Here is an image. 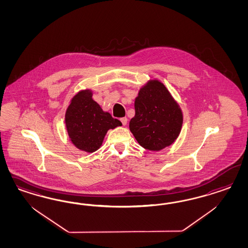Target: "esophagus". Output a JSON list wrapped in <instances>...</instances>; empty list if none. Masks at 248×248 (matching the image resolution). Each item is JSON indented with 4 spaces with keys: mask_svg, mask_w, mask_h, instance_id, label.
<instances>
[{
    "mask_svg": "<svg viewBox=\"0 0 248 248\" xmlns=\"http://www.w3.org/2000/svg\"><path fill=\"white\" fill-rule=\"evenodd\" d=\"M120 121L122 122L123 125H126V124H127V118H126V117H123V118H121Z\"/></svg>",
    "mask_w": 248,
    "mask_h": 248,
    "instance_id": "obj_1",
    "label": "esophagus"
}]
</instances>
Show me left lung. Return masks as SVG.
<instances>
[{"label": "left lung", "mask_w": 248, "mask_h": 248, "mask_svg": "<svg viewBox=\"0 0 248 248\" xmlns=\"http://www.w3.org/2000/svg\"><path fill=\"white\" fill-rule=\"evenodd\" d=\"M135 115L130 131L143 148L160 151L180 134L183 114L165 85L157 80L144 85L135 102Z\"/></svg>", "instance_id": "left-lung-1"}]
</instances>
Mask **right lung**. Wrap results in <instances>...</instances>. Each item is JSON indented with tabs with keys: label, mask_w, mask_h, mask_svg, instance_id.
<instances>
[{
	"label": "right lung",
	"mask_w": 248,
	"mask_h": 248,
	"mask_svg": "<svg viewBox=\"0 0 248 248\" xmlns=\"http://www.w3.org/2000/svg\"><path fill=\"white\" fill-rule=\"evenodd\" d=\"M90 90L81 91L72 99L65 113V124L71 141L80 150L93 153L102 145L109 129L121 126L92 99Z\"/></svg>",
	"instance_id": "obj_1"
}]
</instances>
